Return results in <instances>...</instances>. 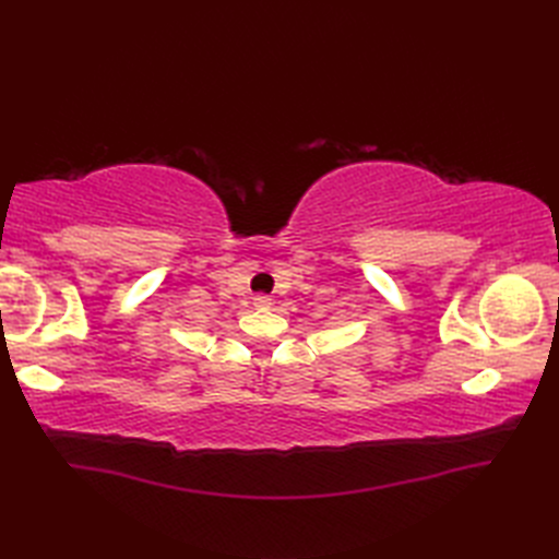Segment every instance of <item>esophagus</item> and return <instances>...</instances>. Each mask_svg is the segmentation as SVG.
<instances>
[{"label": "esophagus", "instance_id": "1", "mask_svg": "<svg viewBox=\"0 0 559 559\" xmlns=\"http://www.w3.org/2000/svg\"><path fill=\"white\" fill-rule=\"evenodd\" d=\"M253 306H257V308H270V306H273V298H270V296H257V298H253Z\"/></svg>", "mask_w": 559, "mask_h": 559}]
</instances>
